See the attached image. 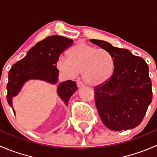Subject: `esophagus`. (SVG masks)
<instances>
[{"label":"esophagus","mask_w":157,"mask_h":157,"mask_svg":"<svg viewBox=\"0 0 157 157\" xmlns=\"http://www.w3.org/2000/svg\"><path fill=\"white\" fill-rule=\"evenodd\" d=\"M77 86H78L79 88H80V87H83V86H84V83H83V82H80V81H78L77 83Z\"/></svg>","instance_id":"1"}]
</instances>
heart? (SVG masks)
Segmentation results:
<instances>
[{
  "label": "heart",
  "instance_id": "heart-1",
  "mask_svg": "<svg viewBox=\"0 0 157 157\" xmlns=\"http://www.w3.org/2000/svg\"><path fill=\"white\" fill-rule=\"evenodd\" d=\"M55 66L69 78H74L82 73L86 83L98 86L111 80L115 71V61L108 51L80 42L69 51L68 58L60 56Z\"/></svg>",
  "mask_w": 157,
  "mask_h": 157
}]
</instances>
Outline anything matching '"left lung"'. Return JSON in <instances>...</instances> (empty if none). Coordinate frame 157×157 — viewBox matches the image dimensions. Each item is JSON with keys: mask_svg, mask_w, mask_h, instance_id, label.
I'll return each mask as SVG.
<instances>
[{"mask_svg": "<svg viewBox=\"0 0 157 157\" xmlns=\"http://www.w3.org/2000/svg\"><path fill=\"white\" fill-rule=\"evenodd\" d=\"M90 41L108 51L115 61L111 80L94 89L95 102L102 123L116 131L137 127L152 102L148 65L128 49L114 47L105 41Z\"/></svg>", "mask_w": 157, "mask_h": 157, "instance_id": "8db88e82", "label": "left lung"}]
</instances>
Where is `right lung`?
<instances>
[{"mask_svg": "<svg viewBox=\"0 0 157 157\" xmlns=\"http://www.w3.org/2000/svg\"><path fill=\"white\" fill-rule=\"evenodd\" d=\"M73 42L72 39L64 36H48L30 48L23 59L13 65L8 74L7 99L14 114L13 98L18 95L26 82L39 80L56 84L59 71L55 66V62L61 52L69 48ZM77 90L75 82L67 80L58 84L57 93L67 105L70 98Z\"/></svg>", "mask_w": 157, "mask_h": 157, "instance_id": "obj_1", "label": "right lung"}]
</instances>
